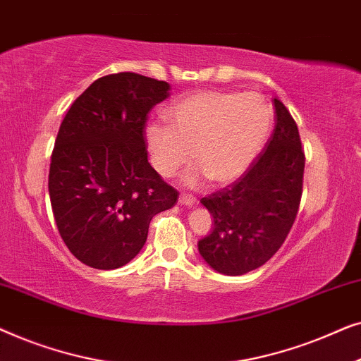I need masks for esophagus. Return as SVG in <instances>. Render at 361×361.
<instances>
[{
  "mask_svg": "<svg viewBox=\"0 0 361 361\" xmlns=\"http://www.w3.org/2000/svg\"><path fill=\"white\" fill-rule=\"evenodd\" d=\"M195 202H197V199H195L194 195H189V194H180V197H179V204H180V205L192 207V205H195Z\"/></svg>",
  "mask_w": 361,
  "mask_h": 361,
  "instance_id": "1",
  "label": "esophagus"
}]
</instances>
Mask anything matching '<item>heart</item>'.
Instances as JSON below:
<instances>
[{
    "mask_svg": "<svg viewBox=\"0 0 361 361\" xmlns=\"http://www.w3.org/2000/svg\"><path fill=\"white\" fill-rule=\"evenodd\" d=\"M167 125L146 128V145L154 169L172 177L190 161L199 167L184 177L195 185L209 177L214 184L235 180L264 146L273 111L255 92H195L166 111Z\"/></svg>",
    "mask_w": 361,
    "mask_h": 361,
    "instance_id": "1",
    "label": "heart"
}]
</instances>
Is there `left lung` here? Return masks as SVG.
I'll return each mask as SVG.
<instances>
[{"instance_id":"8db88e82","label":"left lung","mask_w":361,"mask_h":361,"mask_svg":"<svg viewBox=\"0 0 361 361\" xmlns=\"http://www.w3.org/2000/svg\"><path fill=\"white\" fill-rule=\"evenodd\" d=\"M273 103L276 126L266 149L238 180L200 200L214 216V228L199 241V253L226 276L250 273L271 259L299 210L304 149L288 108L278 98Z\"/></svg>"}]
</instances>
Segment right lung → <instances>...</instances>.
Segmentation results:
<instances>
[{"mask_svg":"<svg viewBox=\"0 0 361 361\" xmlns=\"http://www.w3.org/2000/svg\"><path fill=\"white\" fill-rule=\"evenodd\" d=\"M167 82L133 72L98 78L72 103L54 145L49 195L63 243L83 264L116 269L140 253L152 216L177 190L147 162V113Z\"/></svg>","mask_w":361,"mask_h":361,"instance_id":"right-lung-1","label":"right lung"}]
</instances>
